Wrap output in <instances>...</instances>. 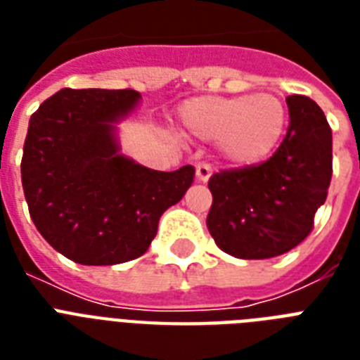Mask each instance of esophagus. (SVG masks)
<instances>
[{
  "instance_id": "1",
  "label": "esophagus",
  "mask_w": 360,
  "mask_h": 360,
  "mask_svg": "<svg viewBox=\"0 0 360 360\" xmlns=\"http://www.w3.org/2000/svg\"><path fill=\"white\" fill-rule=\"evenodd\" d=\"M213 175V168L209 166V164L202 162V164H198L196 166V177L200 183H207L209 177Z\"/></svg>"
}]
</instances>
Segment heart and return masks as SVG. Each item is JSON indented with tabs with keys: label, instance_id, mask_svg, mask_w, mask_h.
<instances>
[{
	"label": "heart",
	"instance_id": "obj_1",
	"mask_svg": "<svg viewBox=\"0 0 360 360\" xmlns=\"http://www.w3.org/2000/svg\"><path fill=\"white\" fill-rule=\"evenodd\" d=\"M179 115L188 134L217 140L222 157L243 168L265 162L288 129V108L271 93L194 97L181 106Z\"/></svg>",
	"mask_w": 360,
	"mask_h": 360
}]
</instances>
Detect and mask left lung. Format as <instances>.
I'll return each mask as SVG.
<instances>
[{
    "mask_svg": "<svg viewBox=\"0 0 360 360\" xmlns=\"http://www.w3.org/2000/svg\"><path fill=\"white\" fill-rule=\"evenodd\" d=\"M290 127L267 162L220 172L209 179L207 230L220 250L267 259L295 248L312 231L333 175V132L318 104L285 98Z\"/></svg>",
    "mask_w": 360,
    "mask_h": 360,
    "instance_id": "left-lung-1",
    "label": "left lung"
}]
</instances>
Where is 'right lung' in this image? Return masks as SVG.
Masks as SVG:
<instances>
[{
  "instance_id": "add662e5",
  "label": "right lung",
  "mask_w": 360,
  "mask_h": 360,
  "mask_svg": "<svg viewBox=\"0 0 360 360\" xmlns=\"http://www.w3.org/2000/svg\"><path fill=\"white\" fill-rule=\"evenodd\" d=\"M134 89H61L31 115L22 186L31 220L50 245L82 265H115L146 254L158 220L194 181L141 166L121 153L117 124L132 115Z\"/></svg>"
}]
</instances>
